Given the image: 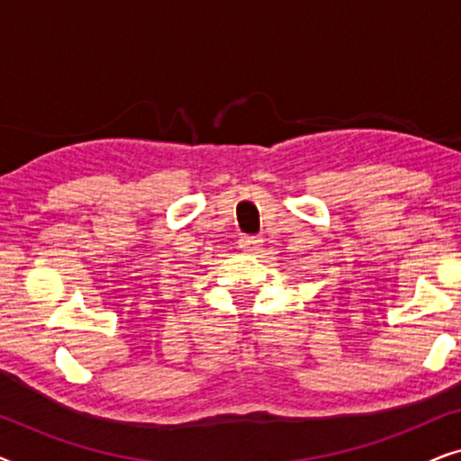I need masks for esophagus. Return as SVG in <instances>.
I'll return each instance as SVG.
<instances>
[{
    "label": "esophagus",
    "mask_w": 461,
    "mask_h": 461,
    "mask_svg": "<svg viewBox=\"0 0 461 461\" xmlns=\"http://www.w3.org/2000/svg\"><path fill=\"white\" fill-rule=\"evenodd\" d=\"M262 237H241L239 239V248L248 254H258L262 249Z\"/></svg>",
    "instance_id": "1"
}]
</instances>
